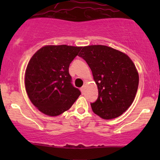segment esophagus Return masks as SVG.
Segmentation results:
<instances>
[{"instance_id":"esophagus-1","label":"esophagus","mask_w":160,"mask_h":160,"mask_svg":"<svg viewBox=\"0 0 160 160\" xmlns=\"http://www.w3.org/2000/svg\"><path fill=\"white\" fill-rule=\"evenodd\" d=\"M84 90H85V86H82V87L80 88V91H81L82 94H83V92H84Z\"/></svg>"}]
</instances>
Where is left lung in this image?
<instances>
[{"label":"left lung","mask_w":160,"mask_h":160,"mask_svg":"<svg viewBox=\"0 0 160 160\" xmlns=\"http://www.w3.org/2000/svg\"><path fill=\"white\" fill-rule=\"evenodd\" d=\"M80 52L98 86V99L91 104L93 112L104 120L120 117L132 104L138 87L134 62L126 53L108 46H86Z\"/></svg>","instance_id":"1"}]
</instances>
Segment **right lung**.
I'll return each mask as SVG.
<instances>
[{
	"instance_id": "obj_1",
	"label": "right lung",
	"mask_w": 160,
	"mask_h": 160,
	"mask_svg": "<svg viewBox=\"0 0 160 160\" xmlns=\"http://www.w3.org/2000/svg\"><path fill=\"white\" fill-rule=\"evenodd\" d=\"M81 48L47 45L28 62L25 73V90L32 103L44 114H62L80 96V90L71 84L69 65Z\"/></svg>"
}]
</instances>
